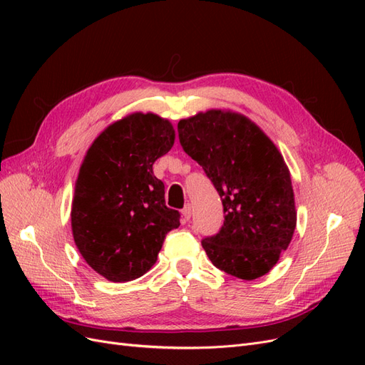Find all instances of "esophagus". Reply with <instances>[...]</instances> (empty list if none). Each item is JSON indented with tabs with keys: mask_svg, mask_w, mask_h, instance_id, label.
<instances>
[{
	"mask_svg": "<svg viewBox=\"0 0 365 365\" xmlns=\"http://www.w3.org/2000/svg\"><path fill=\"white\" fill-rule=\"evenodd\" d=\"M182 216L185 220H189L192 217V205L187 204L184 208H182Z\"/></svg>",
	"mask_w": 365,
	"mask_h": 365,
	"instance_id": "esophagus-1",
	"label": "esophagus"
}]
</instances>
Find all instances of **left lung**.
<instances>
[{
  "instance_id": "obj_1",
  "label": "left lung",
  "mask_w": 365,
  "mask_h": 365,
  "mask_svg": "<svg viewBox=\"0 0 365 365\" xmlns=\"http://www.w3.org/2000/svg\"><path fill=\"white\" fill-rule=\"evenodd\" d=\"M178 134L224 205L222 228L202 240L208 259L242 280L268 274L297 227L291 173L282 152L252 120L230 109L182 118Z\"/></svg>"
}]
</instances>
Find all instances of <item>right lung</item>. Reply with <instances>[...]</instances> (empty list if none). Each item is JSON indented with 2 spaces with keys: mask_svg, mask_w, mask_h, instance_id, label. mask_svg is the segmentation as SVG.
<instances>
[{
  "mask_svg": "<svg viewBox=\"0 0 365 365\" xmlns=\"http://www.w3.org/2000/svg\"><path fill=\"white\" fill-rule=\"evenodd\" d=\"M175 143L168 118L132 113L108 125L88 148L74 184L71 230L85 262L109 282L145 275L180 213L164 201L152 165Z\"/></svg>",
  "mask_w": 365,
  "mask_h": 365,
  "instance_id": "right-lung-1",
  "label": "right lung"
}]
</instances>
